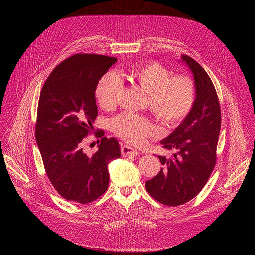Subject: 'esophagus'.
Instances as JSON below:
<instances>
[{
    "label": "esophagus",
    "mask_w": 255,
    "mask_h": 255,
    "mask_svg": "<svg viewBox=\"0 0 255 255\" xmlns=\"http://www.w3.org/2000/svg\"><path fill=\"white\" fill-rule=\"evenodd\" d=\"M121 153L124 157H130V156H137L139 155V152L136 149L131 148L130 145H126V144H121Z\"/></svg>",
    "instance_id": "34e87169"
}]
</instances>
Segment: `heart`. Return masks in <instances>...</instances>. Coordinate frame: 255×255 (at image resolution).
<instances>
[{
	"mask_svg": "<svg viewBox=\"0 0 255 255\" xmlns=\"http://www.w3.org/2000/svg\"><path fill=\"white\" fill-rule=\"evenodd\" d=\"M131 83L149 94V105L153 114L167 126L176 125L188 115L194 101V85L185 75L170 76V71L158 63L138 65L124 72ZM121 89L116 74H104L97 84L96 97L104 110L116 106ZM112 130L120 138L132 144H139L155 134L156 127L140 115L125 112L112 121Z\"/></svg>",
	"mask_w": 255,
	"mask_h": 255,
	"instance_id": "b5f03b06",
	"label": "heart"
}]
</instances>
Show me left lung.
Instances as JSON below:
<instances>
[{"instance_id":"8db88e82","label":"left lung","mask_w":255,"mask_h":255,"mask_svg":"<svg viewBox=\"0 0 255 255\" xmlns=\"http://www.w3.org/2000/svg\"><path fill=\"white\" fill-rule=\"evenodd\" d=\"M183 62L193 74L195 99L190 112L171 134L160 141L172 157L158 156L163 167L145 188L157 202L177 207L195 197L206 185L216 164L221 112L217 93L205 69L188 56Z\"/></svg>"}]
</instances>
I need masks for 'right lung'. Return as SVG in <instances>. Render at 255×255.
<instances>
[{"label": "right lung", "instance_id": "right-lung-1", "mask_svg": "<svg viewBox=\"0 0 255 255\" xmlns=\"http://www.w3.org/2000/svg\"><path fill=\"white\" fill-rule=\"evenodd\" d=\"M117 58L77 53L60 63L40 93L36 141L46 175L67 200L89 204L109 187L107 165L121 157L116 138L102 137L98 151L89 156L83 143L98 111L95 91L99 79Z\"/></svg>", "mask_w": 255, "mask_h": 255}]
</instances>
